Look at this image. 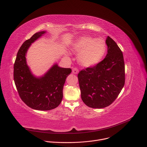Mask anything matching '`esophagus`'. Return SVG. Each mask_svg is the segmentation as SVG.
<instances>
[{"label":"esophagus","mask_w":147,"mask_h":147,"mask_svg":"<svg viewBox=\"0 0 147 147\" xmlns=\"http://www.w3.org/2000/svg\"><path fill=\"white\" fill-rule=\"evenodd\" d=\"M72 72L73 74H77L78 73V70L77 68H73L72 70Z\"/></svg>","instance_id":"1"}]
</instances>
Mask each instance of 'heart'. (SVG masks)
<instances>
[{
    "label": "heart",
    "mask_w": 147,
    "mask_h": 147,
    "mask_svg": "<svg viewBox=\"0 0 147 147\" xmlns=\"http://www.w3.org/2000/svg\"><path fill=\"white\" fill-rule=\"evenodd\" d=\"M71 49L78 54V60L84 67H91L97 65L106 53L107 47L105 41L100 38L90 36H82L76 41Z\"/></svg>",
    "instance_id": "1"
}]
</instances>
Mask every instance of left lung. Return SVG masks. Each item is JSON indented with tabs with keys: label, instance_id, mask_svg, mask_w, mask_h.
<instances>
[{
	"label": "left lung",
	"instance_id": "obj_1",
	"mask_svg": "<svg viewBox=\"0 0 147 147\" xmlns=\"http://www.w3.org/2000/svg\"><path fill=\"white\" fill-rule=\"evenodd\" d=\"M106 57L93 67L81 70L78 74L81 99L92 108L109 106L117 98L125 83L123 53L110 36L106 39Z\"/></svg>",
	"mask_w": 147,
	"mask_h": 147
}]
</instances>
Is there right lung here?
<instances>
[{
	"label": "right lung",
	"instance_id": "right-lung-1",
	"mask_svg": "<svg viewBox=\"0 0 147 147\" xmlns=\"http://www.w3.org/2000/svg\"><path fill=\"white\" fill-rule=\"evenodd\" d=\"M45 31L34 34L26 40L17 52L14 64V80L18 95L30 108L49 111L57 107L63 98V88L70 68H61L55 65L44 76L36 78L31 73L26 62V54L31 44Z\"/></svg>",
	"mask_w": 147,
	"mask_h": 147
}]
</instances>
